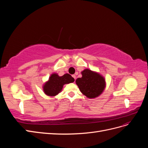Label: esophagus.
Instances as JSON below:
<instances>
[{"label":"esophagus","instance_id":"obj_1","mask_svg":"<svg viewBox=\"0 0 148 148\" xmlns=\"http://www.w3.org/2000/svg\"><path fill=\"white\" fill-rule=\"evenodd\" d=\"M72 77H73V78H74V79H76V76H75V75H72Z\"/></svg>","mask_w":148,"mask_h":148}]
</instances>
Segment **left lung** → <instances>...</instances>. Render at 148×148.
Listing matches in <instances>:
<instances>
[{"mask_svg": "<svg viewBox=\"0 0 148 148\" xmlns=\"http://www.w3.org/2000/svg\"><path fill=\"white\" fill-rule=\"evenodd\" d=\"M82 77L76 80V83L84 96L88 98L99 96L106 86L104 78L96 72L85 69L82 72Z\"/></svg>", "mask_w": 148, "mask_h": 148, "instance_id": "8db88e82", "label": "left lung"}]
</instances>
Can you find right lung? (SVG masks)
<instances>
[{
    "mask_svg": "<svg viewBox=\"0 0 148 148\" xmlns=\"http://www.w3.org/2000/svg\"><path fill=\"white\" fill-rule=\"evenodd\" d=\"M74 81V78L68 73L62 77H59L56 73H53L51 75L49 81L44 85L43 90L46 95L48 96H56L61 91L65 84L73 83Z\"/></svg>",
    "mask_w": 148,
    "mask_h": 148,
    "instance_id": "obj_1",
    "label": "right lung"
}]
</instances>
